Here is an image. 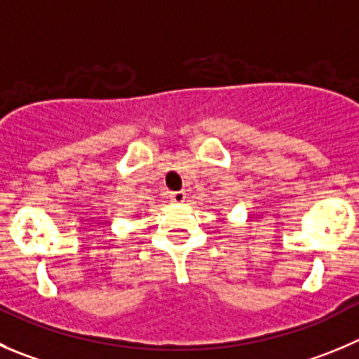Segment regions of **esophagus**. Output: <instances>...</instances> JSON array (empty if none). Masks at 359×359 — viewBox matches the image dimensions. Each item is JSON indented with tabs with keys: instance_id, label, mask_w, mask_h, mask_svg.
<instances>
[{
	"instance_id": "esophagus-1",
	"label": "esophagus",
	"mask_w": 359,
	"mask_h": 359,
	"mask_svg": "<svg viewBox=\"0 0 359 359\" xmlns=\"http://www.w3.org/2000/svg\"><path fill=\"white\" fill-rule=\"evenodd\" d=\"M170 199H172V203L182 204V203H185L187 194L183 192V190H177V192H170Z\"/></svg>"
}]
</instances>
